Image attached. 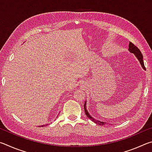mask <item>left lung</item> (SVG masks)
Here are the masks:
<instances>
[{"instance_id": "left-lung-1", "label": "left lung", "mask_w": 152, "mask_h": 152, "mask_svg": "<svg viewBox=\"0 0 152 152\" xmlns=\"http://www.w3.org/2000/svg\"><path fill=\"white\" fill-rule=\"evenodd\" d=\"M129 50L132 53H134L136 57L137 58L139 61H140L141 66L143 67V68L144 69V70H145V66H144V63H143V55L140 51V49H139L137 47H136V46L133 44V43L130 42L129 45ZM84 112H85L86 115L90 119L92 120V121L94 122L95 123H96V124H98V125H104L105 124L104 122L99 121L93 119V118H92L91 115H89V113H88V111H87V110H86V103H84Z\"/></svg>"}]
</instances>
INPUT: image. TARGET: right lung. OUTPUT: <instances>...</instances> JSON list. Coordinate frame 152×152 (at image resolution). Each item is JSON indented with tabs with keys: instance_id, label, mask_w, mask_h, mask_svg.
Masks as SVG:
<instances>
[{
	"instance_id": "right-lung-1",
	"label": "right lung",
	"mask_w": 152,
	"mask_h": 152,
	"mask_svg": "<svg viewBox=\"0 0 152 152\" xmlns=\"http://www.w3.org/2000/svg\"><path fill=\"white\" fill-rule=\"evenodd\" d=\"M43 126H45V125H42V127H43Z\"/></svg>"
}]
</instances>
